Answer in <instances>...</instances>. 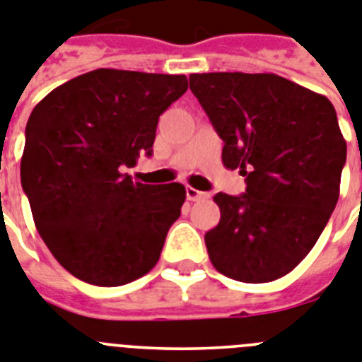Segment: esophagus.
Returning <instances> with one entry per match:
<instances>
[{
  "mask_svg": "<svg viewBox=\"0 0 362 362\" xmlns=\"http://www.w3.org/2000/svg\"><path fill=\"white\" fill-rule=\"evenodd\" d=\"M185 197H187V200L191 202H197V200H202V198H205V193L204 191H198V189L194 187H185Z\"/></svg>",
  "mask_w": 362,
  "mask_h": 362,
  "instance_id": "esophagus-1",
  "label": "esophagus"
}]
</instances>
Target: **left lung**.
Masks as SVG:
<instances>
[{
  "mask_svg": "<svg viewBox=\"0 0 362 362\" xmlns=\"http://www.w3.org/2000/svg\"><path fill=\"white\" fill-rule=\"evenodd\" d=\"M189 88L223 141V165L247 182L240 197H214L211 263L236 281H274L310 252L339 198L346 142L334 106L276 74H191Z\"/></svg>",
  "mask_w": 362,
  "mask_h": 362,
  "instance_id": "1",
  "label": "left lung"
}]
</instances>
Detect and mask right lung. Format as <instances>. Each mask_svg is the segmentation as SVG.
Masks as SVG:
<instances>
[{
	"label": "right lung",
	"mask_w": 362,
	"mask_h": 362,
	"mask_svg": "<svg viewBox=\"0 0 362 362\" xmlns=\"http://www.w3.org/2000/svg\"><path fill=\"white\" fill-rule=\"evenodd\" d=\"M185 76L99 68L52 90L25 129L21 185L54 258L71 276L119 286L148 274L185 200L182 184L133 182L158 117Z\"/></svg>",
	"instance_id": "obj_1"
}]
</instances>
